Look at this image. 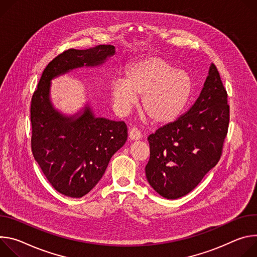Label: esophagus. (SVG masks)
Returning a JSON list of instances; mask_svg holds the SVG:
<instances>
[{"instance_id":"esophagus-1","label":"esophagus","mask_w":257,"mask_h":257,"mask_svg":"<svg viewBox=\"0 0 257 257\" xmlns=\"http://www.w3.org/2000/svg\"><path fill=\"white\" fill-rule=\"evenodd\" d=\"M128 137L131 140H139V139H141L142 135L137 127H133L128 132Z\"/></svg>"}]
</instances>
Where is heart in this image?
Wrapping results in <instances>:
<instances>
[{
	"label": "heart",
	"mask_w": 257,
	"mask_h": 257,
	"mask_svg": "<svg viewBox=\"0 0 257 257\" xmlns=\"http://www.w3.org/2000/svg\"><path fill=\"white\" fill-rule=\"evenodd\" d=\"M192 93L188 73L160 57L140 60L128 66L126 79L116 78L111 85L113 103L127 112L142 96L141 109L156 123L176 119Z\"/></svg>",
	"instance_id": "b5f03b06"
}]
</instances>
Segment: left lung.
Returning <instances> with one entry per match:
<instances>
[{
  "instance_id": "left-lung-1",
  "label": "left lung",
  "mask_w": 257,
  "mask_h": 257,
  "mask_svg": "<svg viewBox=\"0 0 257 257\" xmlns=\"http://www.w3.org/2000/svg\"><path fill=\"white\" fill-rule=\"evenodd\" d=\"M229 122L227 93L211 64L190 110L148 137L150 158L145 172L151 187L167 199L190 193L219 161Z\"/></svg>"
}]
</instances>
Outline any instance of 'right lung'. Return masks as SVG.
Listing matches in <instances>:
<instances>
[{"label":"right lung","instance_id":"add662e5","mask_svg":"<svg viewBox=\"0 0 257 257\" xmlns=\"http://www.w3.org/2000/svg\"><path fill=\"white\" fill-rule=\"evenodd\" d=\"M114 53L112 45L64 51L47 65L32 98L33 155L51 186L67 197L80 198L98 184L112 155L124 145L127 127L94 117L90 108L74 120L62 116L50 103V80L69 69L99 65Z\"/></svg>","mask_w":257,"mask_h":257}]
</instances>
